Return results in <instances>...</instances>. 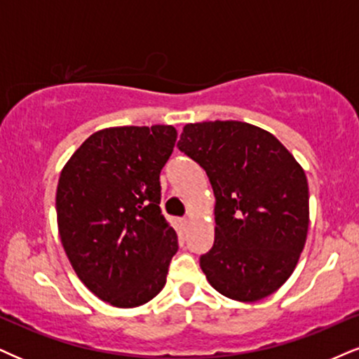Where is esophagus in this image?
<instances>
[{
	"mask_svg": "<svg viewBox=\"0 0 359 359\" xmlns=\"http://www.w3.org/2000/svg\"><path fill=\"white\" fill-rule=\"evenodd\" d=\"M179 224H180V229H182V231L185 232V231H187V227H189V219L187 217H182L179 221Z\"/></svg>",
	"mask_w": 359,
	"mask_h": 359,
	"instance_id": "34e87169",
	"label": "esophagus"
}]
</instances>
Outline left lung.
Returning <instances> with one entry per match:
<instances>
[{"mask_svg":"<svg viewBox=\"0 0 359 359\" xmlns=\"http://www.w3.org/2000/svg\"><path fill=\"white\" fill-rule=\"evenodd\" d=\"M180 152L205 170L215 239L201 267L215 291L254 303L292 274L309 226L303 167L273 133L245 122L187 123Z\"/></svg>","mask_w":359,"mask_h":359,"instance_id":"1","label":"left lung"}]
</instances>
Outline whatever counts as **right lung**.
I'll use <instances>...</instances> for the list:
<instances>
[{"mask_svg": "<svg viewBox=\"0 0 359 359\" xmlns=\"http://www.w3.org/2000/svg\"><path fill=\"white\" fill-rule=\"evenodd\" d=\"M172 125L95 132L60 174L56 219L81 283L115 308H137L165 286L179 249L161 209V170L172 155Z\"/></svg>", "mask_w": 359, "mask_h": 359, "instance_id": "right-lung-1", "label": "right lung"}]
</instances>
